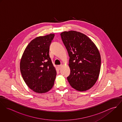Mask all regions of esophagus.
<instances>
[{
	"label": "esophagus",
	"mask_w": 122,
	"mask_h": 122,
	"mask_svg": "<svg viewBox=\"0 0 122 122\" xmlns=\"http://www.w3.org/2000/svg\"><path fill=\"white\" fill-rule=\"evenodd\" d=\"M61 67H62V66H61V65H58V69H59V70H61Z\"/></svg>",
	"instance_id": "obj_1"
}]
</instances>
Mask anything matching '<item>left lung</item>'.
<instances>
[{
  "label": "left lung",
  "mask_w": 122,
  "mask_h": 122,
  "mask_svg": "<svg viewBox=\"0 0 122 122\" xmlns=\"http://www.w3.org/2000/svg\"><path fill=\"white\" fill-rule=\"evenodd\" d=\"M61 36L70 57V85L79 91L93 86L100 72L101 58L94 43L86 35L76 31H64Z\"/></svg>",
  "instance_id": "1"
}]
</instances>
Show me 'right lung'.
Listing matches in <instances>:
<instances>
[{"instance_id": "right-lung-1", "label": "right lung", "mask_w": 122, "mask_h": 122, "mask_svg": "<svg viewBox=\"0 0 122 122\" xmlns=\"http://www.w3.org/2000/svg\"><path fill=\"white\" fill-rule=\"evenodd\" d=\"M54 34L38 36L27 46L20 62L22 78L30 89L45 93L53 87L56 71L49 56V48Z\"/></svg>"}]
</instances>
